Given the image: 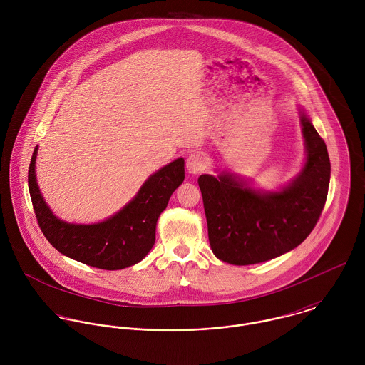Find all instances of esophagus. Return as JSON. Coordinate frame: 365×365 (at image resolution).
Returning <instances> with one entry per match:
<instances>
[{"label":"esophagus","instance_id":"obj_1","mask_svg":"<svg viewBox=\"0 0 365 365\" xmlns=\"http://www.w3.org/2000/svg\"><path fill=\"white\" fill-rule=\"evenodd\" d=\"M207 157L202 153H192L187 158V170L190 174H200L207 168Z\"/></svg>","mask_w":365,"mask_h":365}]
</instances>
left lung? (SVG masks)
Returning a JSON list of instances; mask_svg holds the SVG:
<instances>
[{"label": "left lung", "mask_w": 365, "mask_h": 365, "mask_svg": "<svg viewBox=\"0 0 365 365\" xmlns=\"http://www.w3.org/2000/svg\"><path fill=\"white\" fill-rule=\"evenodd\" d=\"M305 163L277 191L255 188L246 178L222 171L202 174V192L210 249L219 260L250 265L279 257L312 232L327 198L330 160L311 118L299 109Z\"/></svg>", "instance_id": "8db88e82"}]
</instances>
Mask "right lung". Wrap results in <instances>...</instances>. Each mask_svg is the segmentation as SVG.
<instances>
[{
    "instance_id": "add662e5",
    "label": "right lung",
    "mask_w": 365,
    "mask_h": 365,
    "mask_svg": "<svg viewBox=\"0 0 365 365\" xmlns=\"http://www.w3.org/2000/svg\"><path fill=\"white\" fill-rule=\"evenodd\" d=\"M38 149L29 164L28 185L38 223L53 247L73 260L101 269H122L143 260L155 245L160 213L184 181V158L153 173L133 200L115 215L84 225L58 219L45 202L36 181Z\"/></svg>"
}]
</instances>
